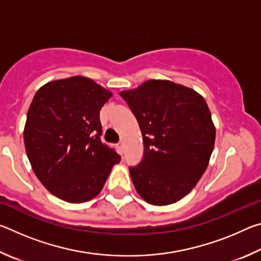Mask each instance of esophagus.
Returning a JSON list of instances; mask_svg holds the SVG:
<instances>
[{
    "mask_svg": "<svg viewBox=\"0 0 261 261\" xmlns=\"http://www.w3.org/2000/svg\"><path fill=\"white\" fill-rule=\"evenodd\" d=\"M116 147H117V149H118V153L121 154H123V143H118L117 145H116Z\"/></svg>",
    "mask_w": 261,
    "mask_h": 261,
    "instance_id": "esophagus-1",
    "label": "esophagus"
}]
</instances>
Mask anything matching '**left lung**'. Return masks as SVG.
Instances as JSON below:
<instances>
[{"label":"left lung","instance_id":"1","mask_svg":"<svg viewBox=\"0 0 261 261\" xmlns=\"http://www.w3.org/2000/svg\"><path fill=\"white\" fill-rule=\"evenodd\" d=\"M138 121L144 156L131 179L148 204L182 199L199 182L214 148L215 126L205 99L170 81H147L120 93Z\"/></svg>","mask_w":261,"mask_h":261}]
</instances>
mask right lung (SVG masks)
<instances>
[{"label":"right lung","mask_w":261,"mask_h":261,"mask_svg":"<svg viewBox=\"0 0 261 261\" xmlns=\"http://www.w3.org/2000/svg\"><path fill=\"white\" fill-rule=\"evenodd\" d=\"M112 95L82 76L47 83L34 95L24 129L26 154L43 187L62 200L93 199L121 160L100 138V110Z\"/></svg>","instance_id":"right-lung-1"}]
</instances>
